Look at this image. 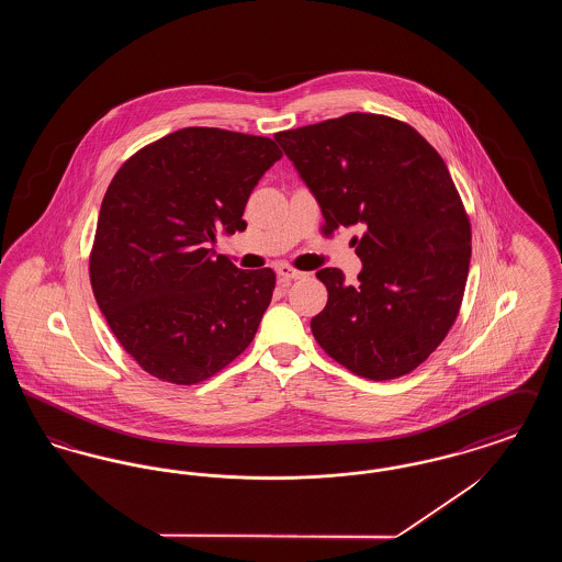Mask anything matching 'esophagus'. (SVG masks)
I'll return each mask as SVG.
<instances>
[{
  "label": "esophagus",
  "instance_id": "esophagus-1",
  "mask_svg": "<svg viewBox=\"0 0 562 562\" xmlns=\"http://www.w3.org/2000/svg\"><path fill=\"white\" fill-rule=\"evenodd\" d=\"M276 273H278V280H280L282 286H289L293 280H299L303 276V271H296V269L289 268V266H278Z\"/></svg>",
  "mask_w": 562,
  "mask_h": 562
}]
</instances>
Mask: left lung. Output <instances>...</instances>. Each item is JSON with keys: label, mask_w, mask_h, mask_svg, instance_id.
<instances>
[{"label": "left lung", "mask_w": 562, "mask_h": 562, "mask_svg": "<svg viewBox=\"0 0 562 562\" xmlns=\"http://www.w3.org/2000/svg\"><path fill=\"white\" fill-rule=\"evenodd\" d=\"M321 204L351 238L358 284L321 269L326 307L312 318L321 348L348 371L385 381L415 371L451 330L465 291L472 227L449 168L406 122L348 113L273 134Z\"/></svg>", "instance_id": "8db88e82"}]
</instances>
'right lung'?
<instances>
[{"label":"right lung","instance_id":"1","mask_svg":"<svg viewBox=\"0 0 562 562\" xmlns=\"http://www.w3.org/2000/svg\"><path fill=\"white\" fill-rule=\"evenodd\" d=\"M280 147L268 136L191 126L145 145L111 179L90 284L111 333L160 381L193 385L257 335L273 269H238L209 241L246 229V202Z\"/></svg>","mask_w":562,"mask_h":562}]
</instances>
